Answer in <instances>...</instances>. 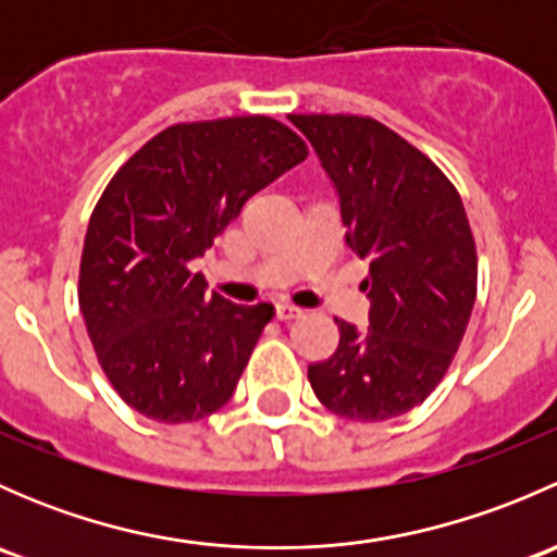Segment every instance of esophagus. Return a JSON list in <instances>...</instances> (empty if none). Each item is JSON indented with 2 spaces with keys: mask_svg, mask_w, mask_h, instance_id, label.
Wrapping results in <instances>:
<instances>
[{
  "mask_svg": "<svg viewBox=\"0 0 557 557\" xmlns=\"http://www.w3.org/2000/svg\"><path fill=\"white\" fill-rule=\"evenodd\" d=\"M299 314H301L299 307L288 305V301H280V305L274 307V318H277V320H283V323H285V320H294V318H299Z\"/></svg>",
  "mask_w": 557,
  "mask_h": 557,
  "instance_id": "esophagus-1",
  "label": "esophagus"
}]
</instances>
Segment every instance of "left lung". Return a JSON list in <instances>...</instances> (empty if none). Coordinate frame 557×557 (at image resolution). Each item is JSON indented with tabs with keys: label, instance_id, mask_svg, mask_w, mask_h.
<instances>
[{
	"label": "left lung",
	"instance_id": "8db88e82",
	"mask_svg": "<svg viewBox=\"0 0 557 557\" xmlns=\"http://www.w3.org/2000/svg\"><path fill=\"white\" fill-rule=\"evenodd\" d=\"M336 194L347 247L369 261V331L336 320L339 347L307 377L325 409L380 423L431 396L476 299V247L458 188L393 128L363 115H290Z\"/></svg>",
	"mask_w": 557,
	"mask_h": 557
}]
</instances>
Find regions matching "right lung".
I'll return each mask as SVG.
<instances>
[{
  "label": "right lung",
  "instance_id": "add662e5",
  "mask_svg": "<svg viewBox=\"0 0 557 557\" xmlns=\"http://www.w3.org/2000/svg\"><path fill=\"white\" fill-rule=\"evenodd\" d=\"M307 153L274 117H218L174 123L112 174L88 221L77 301L107 380L139 414L190 423L232 398L274 307L207 294L188 263Z\"/></svg>",
  "mask_w": 557,
  "mask_h": 557
}]
</instances>
